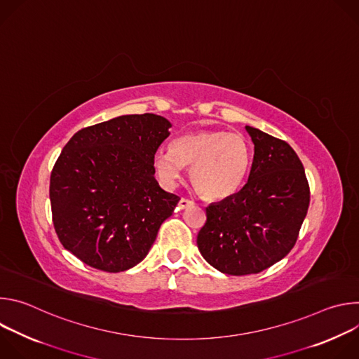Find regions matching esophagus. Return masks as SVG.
<instances>
[{
	"label": "esophagus",
	"mask_w": 359,
	"mask_h": 359,
	"mask_svg": "<svg viewBox=\"0 0 359 359\" xmlns=\"http://www.w3.org/2000/svg\"><path fill=\"white\" fill-rule=\"evenodd\" d=\"M190 206H193V201H191V200H189V198H184V197H182V198L179 200L177 208H179L180 210H183V209H187V208H190Z\"/></svg>",
	"instance_id": "obj_1"
}]
</instances>
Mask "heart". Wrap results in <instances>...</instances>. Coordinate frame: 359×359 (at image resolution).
Listing matches in <instances>:
<instances>
[{
  "label": "heart",
  "instance_id": "heart-1",
  "mask_svg": "<svg viewBox=\"0 0 359 359\" xmlns=\"http://www.w3.org/2000/svg\"><path fill=\"white\" fill-rule=\"evenodd\" d=\"M251 150L240 135L224 130H198L173 140L170 149H159L153 166L161 183L173 187L184 166H191L190 179L200 194L223 200L236 194L248 175Z\"/></svg>",
  "mask_w": 359,
  "mask_h": 359
}]
</instances>
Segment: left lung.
Segmentation results:
<instances>
[{
	"mask_svg": "<svg viewBox=\"0 0 359 359\" xmlns=\"http://www.w3.org/2000/svg\"><path fill=\"white\" fill-rule=\"evenodd\" d=\"M254 158L243 189L206 208L197 247L210 266L230 276L257 274L294 247L310 206V186L294 149L245 126Z\"/></svg>",
	"mask_w": 359,
	"mask_h": 359,
	"instance_id": "8db88e82",
	"label": "left lung"
}]
</instances>
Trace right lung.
Instances as JSON below:
<instances>
[{
	"instance_id": "add662e5",
	"label": "right lung",
	"mask_w": 359,
	"mask_h": 359,
	"mask_svg": "<svg viewBox=\"0 0 359 359\" xmlns=\"http://www.w3.org/2000/svg\"><path fill=\"white\" fill-rule=\"evenodd\" d=\"M159 115H123L78 130L50 173L53 222L85 264L119 273L139 264L179 196L155 179L153 156L170 135Z\"/></svg>"
}]
</instances>
